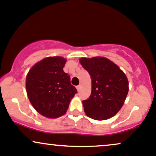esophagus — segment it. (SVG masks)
<instances>
[{
    "instance_id": "esophagus-1",
    "label": "esophagus",
    "mask_w": 156,
    "mask_h": 156,
    "mask_svg": "<svg viewBox=\"0 0 156 156\" xmlns=\"http://www.w3.org/2000/svg\"><path fill=\"white\" fill-rule=\"evenodd\" d=\"M80 88H81V85H77V86H76V89H77V91H80Z\"/></svg>"
}]
</instances>
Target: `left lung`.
Returning a JSON list of instances; mask_svg holds the SVG:
<instances>
[{
    "label": "left lung",
    "mask_w": 156,
    "mask_h": 156,
    "mask_svg": "<svg viewBox=\"0 0 156 156\" xmlns=\"http://www.w3.org/2000/svg\"><path fill=\"white\" fill-rule=\"evenodd\" d=\"M80 63L91 78V94L83 100L86 115L104 120L120 111L129 91L126 76L120 68L105 57L80 58Z\"/></svg>",
    "instance_id": "8db88e82"
}]
</instances>
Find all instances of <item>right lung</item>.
Here are the masks:
<instances>
[{
  "label": "right lung",
  "instance_id": "obj_1",
  "mask_svg": "<svg viewBox=\"0 0 156 156\" xmlns=\"http://www.w3.org/2000/svg\"><path fill=\"white\" fill-rule=\"evenodd\" d=\"M66 59L48 57L38 62L28 72L26 88L30 102L43 116L56 118L65 115L71 100L77 93L71 78L63 71Z\"/></svg>",
  "mask_w": 156,
  "mask_h": 156
}]
</instances>
